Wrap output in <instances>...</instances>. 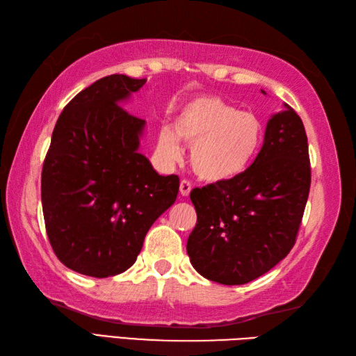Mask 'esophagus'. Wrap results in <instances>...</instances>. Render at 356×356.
<instances>
[{
	"mask_svg": "<svg viewBox=\"0 0 356 356\" xmlns=\"http://www.w3.org/2000/svg\"><path fill=\"white\" fill-rule=\"evenodd\" d=\"M191 188H193L191 182H188V180H182V182H180V188H179L180 194H182L184 197H186V195H190Z\"/></svg>",
	"mask_w": 356,
	"mask_h": 356,
	"instance_id": "esophagus-1",
	"label": "esophagus"
}]
</instances>
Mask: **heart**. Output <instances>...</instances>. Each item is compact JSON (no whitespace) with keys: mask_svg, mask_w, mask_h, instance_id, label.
I'll return each mask as SVG.
<instances>
[{"mask_svg":"<svg viewBox=\"0 0 356 356\" xmlns=\"http://www.w3.org/2000/svg\"><path fill=\"white\" fill-rule=\"evenodd\" d=\"M191 143L190 162L207 182H226L241 176L261 148L263 127L249 111H240L218 96H197L188 101L172 128L159 131L157 151L165 162L182 154L180 142Z\"/></svg>","mask_w":356,"mask_h":356,"instance_id":"1","label":"heart"}]
</instances>
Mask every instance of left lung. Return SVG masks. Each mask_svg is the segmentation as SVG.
Returning <instances> with one entry per match:
<instances>
[{"label": "left lung", "mask_w": 356, "mask_h": 356, "mask_svg": "<svg viewBox=\"0 0 356 356\" xmlns=\"http://www.w3.org/2000/svg\"><path fill=\"white\" fill-rule=\"evenodd\" d=\"M309 188L303 120L284 104L268 120L260 153L241 176L191 191L197 223L186 252L193 268L228 286L266 274L295 245Z\"/></svg>", "instance_id": "8db88e82"}]
</instances>
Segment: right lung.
<instances>
[{
  "mask_svg": "<svg viewBox=\"0 0 356 356\" xmlns=\"http://www.w3.org/2000/svg\"><path fill=\"white\" fill-rule=\"evenodd\" d=\"M147 79L111 74L65 105L41 176L45 229L59 261L82 275L122 274L179 193L139 153L145 120L120 105Z\"/></svg>",
  "mask_w": 356,
  "mask_h": 356,
  "instance_id": "add662e5",
  "label": "right lung"
}]
</instances>
